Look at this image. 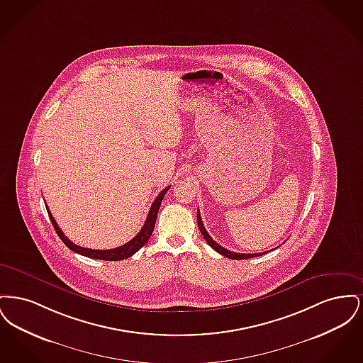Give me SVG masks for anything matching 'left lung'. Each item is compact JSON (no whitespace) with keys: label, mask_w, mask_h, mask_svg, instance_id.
I'll use <instances>...</instances> for the list:
<instances>
[{"label":"left lung","mask_w":363,"mask_h":363,"mask_svg":"<svg viewBox=\"0 0 363 363\" xmlns=\"http://www.w3.org/2000/svg\"><path fill=\"white\" fill-rule=\"evenodd\" d=\"M197 225H199V228H200V231H201L203 237H204V238H206V241L208 242V245H209V246H211L213 250H216L219 255L225 256V257H227V259H252V257H257V256H261V255H265V253H267V252H264V253H255V255H243V253H235V252L227 250V249H225L223 246H220L219 243H216V242L213 241V240L211 238V235L208 234L207 230H206V227H204V225H203V220H201V216H200V212H199V211H197Z\"/></svg>","instance_id":"8db88e82"}]
</instances>
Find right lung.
<instances>
[{
	"mask_svg": "<svg viewBox=\"0 0 363 363\" xmlns=\"http://www.w3.org/2000/svg\"><path fill=\"white\" fill-rule=\"evenodd\" d=\"M169 189H170V186L164 188V189L162 190V191L157 194L155 201L152 203V206L150 208V212H148V215H147L145 223L141 227V230H140V233H138V235H136L133 240H130V241L126 242L125 245L120 246V247L108 249V250H95V249L82 247V246H79V245H76V243L69 241V240L65 237V234L61 231V228L58 227L57 222L54 220L52 212L49 211L48 206H46V209H48V213H49V216H50V220H52V227H54V230H55V233L58 234V237L61 238V241L64 242V243L69 247L70 250H73L74 253H79V255H82V256L89 257V259H106V261H120V259H128V257L133 256L138 250H140V249L148 242L151 234H152V231H154V227H155L156 216H157L159 207H160V204H162L163 196L166 194V191Z\"/></svg>",
	"mask_w": 363,
	"mask_h": 363,
	"instance_id": "obj_1",
	"label": "right lung"
}]
</instances>
